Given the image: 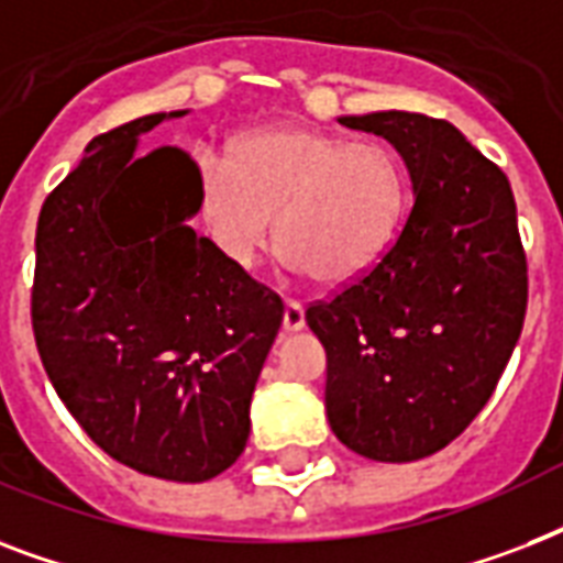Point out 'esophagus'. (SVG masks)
Masks as SVG:
<instances>
[{
	"label": "esophagus",
	"instance_id": "obj_1",
	"mask_svg": "<svg viewBox=\"0 0 563 563\" xmlns=\"http://www.w3.org/2000/svg\"><path fill=\"white\" fill-rule=\"evenodd\" d=\"M307 327V316H303V303L298 300H286V312H283V330L286 333H298Z\"/></svg>",
	"mask_w": 563,
	"mask_h": 563
}]
</instances>
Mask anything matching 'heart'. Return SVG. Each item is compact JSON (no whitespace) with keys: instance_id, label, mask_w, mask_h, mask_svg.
Instances as JSON below:
<instances>
[{"instance_id":"obj_1","label":"heart","mask_w":563,"mask_h":563,"mask_svg":"<svg viewBox=\"0 0 563 563\" xmlns=\"http://www.w3.org/2000/svg\"><path fill=\"white\" fill-rule=\"evenodd\" d=\"M228 162L198 161V203L207 233L233 263H254L277 216L291 268L344 286L379 263L409 212V169L385 143L272 125L236 136Z\"/></svg>"}]
</instances>
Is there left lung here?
I'll return each mask as SVG.
<instances>
[{"label":"left lung","instance_id":"obj_1","mask_svg":"<svg viewBox=\"0 0 563 563\" xmlns=\"http://www.w3.org/2000/svg\"><path fill=\"white\" fill-rule=\"evenodd\" d=\"M339 125L397 148L415 203L365 277L307 309L327 351V420L353 453L418 462L471 427L523 330L515 195L444 119L376 110Z\"/></svg>","mask_w":563,"mask_h":563}]
</instances>
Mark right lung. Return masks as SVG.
<instances>
[{
    "mask_svg": "<svg viewBox=\"0 0 563 563\" xmlns=\"http://www.w3.org/2000/svg\"><path fill=\"white\" fill-rule=\"evenodd\" d=\"M189 110L96 136L37 221L31 321L84 432L154 479L207 482L247 444L251 397L283 300L189 228L198 163L140 136Z\"/></svg>",
    "mask_w": 563,
    "mask_h": 563,
    "instance_id": "right-lung-1",
    "label": "right lung"
}]
</instances>
